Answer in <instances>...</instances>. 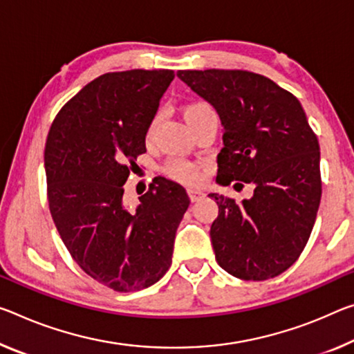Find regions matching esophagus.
<instances>
[{
    "instance_id": "1",
    "label": "esophagus",
    "mask_w": 354,
    "mask_h": 354,
    "mask_svg": "<svg viewBox=\"0 0 354 354\" xmlns=\"http://www.w3.org/2000/svg\"><path fill=\"white\" fill-rule=\"evenodd\" d=\"M189 197H190V201H198L205 197V194L197 189H189Z\"/></svg>"
}]
</instances>
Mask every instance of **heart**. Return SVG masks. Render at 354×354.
<instances>
[{
    "mask_svg": "<svg viewBox=\"0 0 354 354\" xmlns=\"http://www.w3.org/2000/svg\"><path fill=\"white\" fill-rule=\"evenodd\" d=\"M209 111H214L212 110V106L206 102H195V104H190L186 110H184V115H186V120L190 124L195 118H198L205 113H209ZM157 124V118L153 120V122L149 124L148 129V136H151L154 131V127ZM165 171L168 176H171L173 179H176V181H181L184 184H197L200 181V171L198 168L195 167L192 162L189 160H184V159H173L168 162L165 165Z\"/></svg>",
    "mask_w": 354,
    "mask_h": 354,
    "instance_id": "b5f03b06",
    "label": "heart"
}]
</instances>
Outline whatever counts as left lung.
Segmentation results:
<instances>
[{"mask_svg": "<svg viewBox=\"0 0 354 354\" xmlns=\"http://www.w3.org/2000/svg\"><path fill=\"white\" fill-rule=\"evenodd\" d=\"M214 106L223 126L221 186L254 184L249 200L209 194L218 206L211 243L218 266L243 280H266L298 260L315 223L319 145L302 105L272 80L248 71H178Z\"/></svg>", "mask_w": 354, "mask_h": 354, "instance_id": "left-lung-1", "label": "left lung"}]
</instances>
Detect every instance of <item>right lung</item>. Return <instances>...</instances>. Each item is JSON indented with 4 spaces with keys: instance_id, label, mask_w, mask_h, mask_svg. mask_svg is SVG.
<instances>
[{
    "instance_id": "obj_1",
    "label": "right lung",
    "mask_w": 354,
    "mask_h": 354,
    "mask_svg": "<svg viewBox=\"0 0 354 354\" xmlns=\"http://www.w3.org/2000/svg\"><path fill=\"white\" fill-rule=\"evenodd\" d=\"M175 72H109L82 88L50 127L44 165L48 207L77 265L115 291L156 283L171 265L190 200L181 184L159 179L124 203L127 181Z\"/></svg>"
}]
</instances>
